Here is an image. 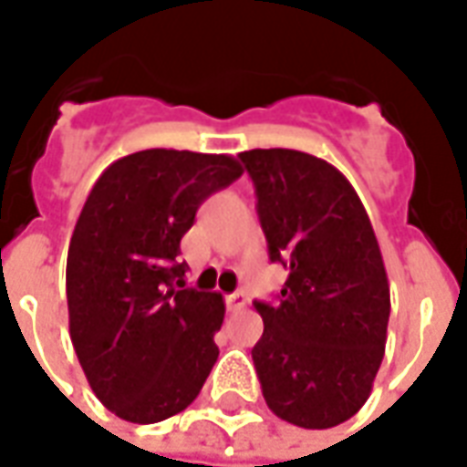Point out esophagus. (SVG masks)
<instances>
[{
    "mask_svg": "<svg viewBox=\"0 0 467 467\" xmlns=\"http://www.w3.org/2000/svg\"><path fill=\"white\" fill-rule=\"evenodd\" d=\"M224 304H227V312H240V309H245V294H240V291H234V294H230L227 299H224Z\"/></svg>",
    "mask_w": 467,
    "mask_h": 467,
    "instance_id": "obj_1",
    "label": "esophagus"
}]
</instances>
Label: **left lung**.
<instances>
[{
  "instance_id": "1",
  "label": "left lung",
  "mask_w": 467,
  "mask_h": 467,
  "mask_svg": "<svg viewBox=\"0 0 467 467\" xmlns=\"http://www.w3.org/2000/svg\"><path fill=\"white\" fill-rule=\"evenodd\" d=\"M240 161L268 255L288 271L275 304L255 301L263 399L296 427H337L368 401L386 350L391 294L373 224L353 183L317 155L255 148Z\"/></svg>"
}]
</instances>
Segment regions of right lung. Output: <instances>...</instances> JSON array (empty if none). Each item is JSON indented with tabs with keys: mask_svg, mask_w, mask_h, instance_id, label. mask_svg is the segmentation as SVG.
Segmentation results:
<instances>
[{
	"mask_svg": "<svg viewBox=\"0 0 467 467\" xmlns=\"http://www.w3.org/2000/svg\"><path fill=\"white\" fill-rule=\"evenodd\" d=\"M240 176L233 155L150 148L114 161L88 192L66 263L68 329L91 391L119 420L183 411L220 355L224 301L186 286L181 237Z\"/></svg>",
	"mask_w": 467,
	"mask_h": 467,
	"instance_id": "1",
	"label": "right lung"
}]
</instances>
